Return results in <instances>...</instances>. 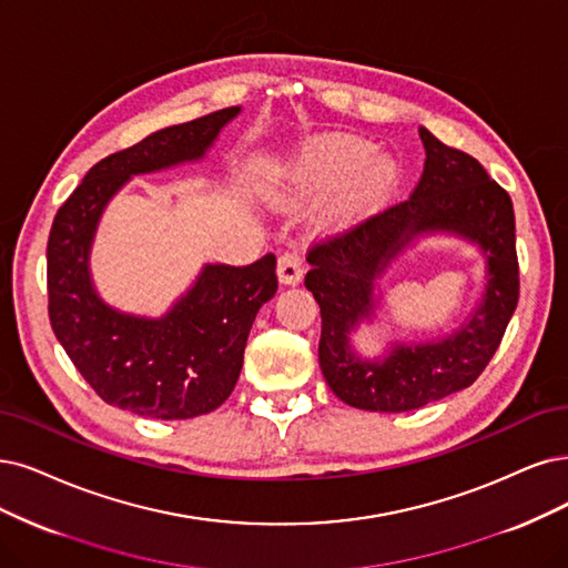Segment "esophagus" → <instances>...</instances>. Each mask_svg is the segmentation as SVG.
Returning <instances> with one entry per match:
<instances>
[{
    "instance_id": "34e87169",
    "label": "esophagus",
    "mask_w": 568,
    "mask_h": 568,
    "mask_svg": "<svg viewBox=\"0 0 568 568\" xmlns=\"http://www.w3.org/2000/svg\"><path fill=\"white\" fill-rule=\"evenodd\" d=\"M276 273H278V281L283 285H297L304 276V262L297 252H283V255L278 257Z\"/></svg>"
}]
</instances>
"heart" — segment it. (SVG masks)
Here are the masks:
<instances>
[{"label": "heart", "instance_id": "obj_1", "mask_svg": "<svg viewBox=\"0 0 568 568\" xmlns=\"http://www.w3.org/2000/svg\"><path fill=\"white\" fill-rule=\"evenodd\" d=\"M372 154V144L355 135H325L302 152L290 180L302 192H323L344 182V203L363 207L384 196L395 182L397 168L386 154Z\"/></svg>", "mask_w": 568, "mask_h": 568}]
</instances>
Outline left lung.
I'll return each mask as SVG.
<instances>
[{
  "mask_svg": "<svg viewBox=\"0 0 568 568\" xmlns=\"http://www.w3.org/2000/svg\"><path fill=\"white\" fill-rule=\"evenodd\" d=\"M424 175L414 194L348 234L308 252L304 285L321 306L318 361L332 393L367 412H412L468 388L496 353L519 297L515 210L481 163L439 142L422 125ZM476 247L486 281L476 308L452 333L394 341L363 356L352 339L381 312L387 268L426 237Z\"/></svg>",
  "mask_w": 568,
  "mask_h": 568,
  "instance_id": "obj_1",
  "label": "left lung"
}]
</instances>
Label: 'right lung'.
<instances>
[{
    "label": "right lung",
    "mask_w": 568,
    "mask_h": 568,
    "mask_svg": "<svg viewBox=\"0 0 568 568\" xmlns=\"http://www.w3.org/2000/svg\"><path fill=\"white\" fill-rule=\"evenodd\" d=\"M243 108L168 125L95 163L51 226L49 318L83 379L104 403L175 422L217 409L234 390L257 311L278 290L276 255L250 266L203 264L163 316L121 311L100 297L91 252L110 201L138 175L199 163Z\"/></svg>",
    "instance_id": "1"
}]
</instances>
